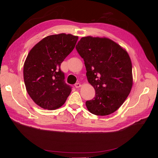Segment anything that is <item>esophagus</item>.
Instances as JSON below:
<instances>
[{
    "mask_svg": "<svg viewBox=\"0 0 158 158\" xmlns=\"http://www.w3.org/2000/svg\"><path fill=\"white\" fill-rule=\"evenodd\" d=\"M74 86H75V88H78L81 87V84H80V83H76V84H74Z\"/></svg>",
    "mask_w": 158,
    "mask_h": 158,
    "instance_id": "obj_1",
    "label": "esophagus"
}]
</instances>
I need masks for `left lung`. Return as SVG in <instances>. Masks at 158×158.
<instances>
[{"label": "left lung", "mask_w": 158, "mask_h": 158, "mask_svg": "<svg viewBox=\"0 0 158 158\" xmlns=\"http://www.w3.org/2000/svg\"><path fill=\"white\" fill-rule=\"evenodd\" d=\"M76 49L84 59L95 97L85 102L88 111L105 116L120 107L132 85V63L127 52L107 38L82 37Z\"/></svg>", "instance_id": "1"}]
</instances>
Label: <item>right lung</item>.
Wrapping results in <instances>:
<instances>
[{"mask_svg":"<svg viewBox=\"0 0 158 158\" xmlns=\"http://www.w3.org/2000/svg\"><path fill=\"white\" fill-rule=\"evenodd\" d=\"M78 39V36L65 33L49 35L28 53L23 79L28 94L37 106L52 110L66 102L72 87L65 83L60 64L73 51Z\"/></svg>","mask_w":158,"mask_h":158,"instance_id":"1","label":"right lung"}]
</instances>
